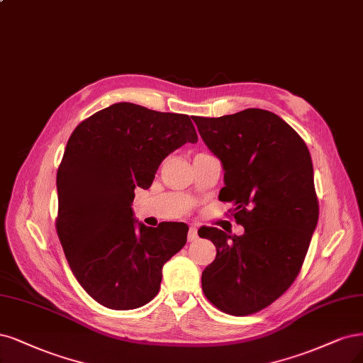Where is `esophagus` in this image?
<instances>
[{"instance_id": "esophagus-1", "label": "esophagus", "mask_w": 363, "mask_h": 363, "mask_svg": "<svg viewBox=\"0 0 363 363\" xmlns=\"http://www.w3.org/2000/svg\"><path fill=\"white\" fill-rule=\"evenodd\" d=\"M196 239H198V230H196V227H191L189 233H187V240L195 242Z\"/></svg>"}]
</instances>
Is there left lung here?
I'll return each instance as SVG.
<instances>
[{"instance_id": "8db88e82", "label": "left lung", "mask_w": 363, "mask_h": 363, "mask_svg": "<svg viewBox=\"0 0 363 363\" xmlns=\"http://www.w3.org/2000/svg\"><path fill=\"white\" fill-rule=\"evenodd\" d=\"M194 121L222 164L219 199L234 206V219L245 228L242 235L199 228V237L216 246L215 261L203 272V291L227 314H254L290 289L317 228L309 150L289 123L266 109Z\"/></svg>"}]
</instances>
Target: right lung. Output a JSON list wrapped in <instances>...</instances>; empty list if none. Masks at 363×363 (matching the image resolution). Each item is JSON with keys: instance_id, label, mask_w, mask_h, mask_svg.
<instances>
[{"instance_id": "1", "label": "right lung", "mask_w": 363, "mask_h": 363, "mask_svg": "<svg viewBox=\"0 0 363 363\" xmlns=\"http://www.w3.org/2000/svg\"><path fill=\"white\" fill-rule=\"evenodd\" d=\"M198 141L189 116L120 102L73 130L57 172V233L82 289L126 311L159 293L162 267L186 245L189 227L135 219V189H148L159 165Z\"/></svg>"}]
</instances>
